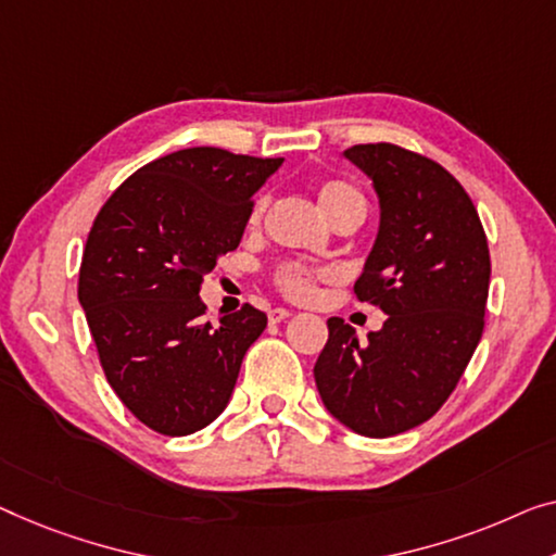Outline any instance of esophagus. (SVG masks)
Returning <instances> with one entry per match:
<instances>
[{"label": "esophagus", "instance_id": "34e87169", "mask_svg": "<svg viewBox=\"0 0 556 556\" xmlns=\"http://www.w3.org/2000/svg\"><path fill=\"white\" fill-rule=\"evenodd\" d=\"M289 317H292V312L281 309V306H275V309H269V325H279V321H285Z\"/></svg>", "mask_w": 556, "mask_h": 556}]
</instances>
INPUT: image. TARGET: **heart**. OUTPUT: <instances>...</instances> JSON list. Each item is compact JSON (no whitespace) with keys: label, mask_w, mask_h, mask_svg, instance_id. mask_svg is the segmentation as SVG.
I'll return each mask as SVG.
<instances>
[{"label":"heart","mask_w":556,"mask_h":556,"mask_svg":"<svg viewBox=\"0 0 556 556\" xmlns=\"http://www.w3.org/2000/svg\"><path fill=\"white\" fill-rule=\"evenodd\" d=\"M317 199H319V206L325 210V214L331 222H334L337 217H342V214H346V212L364 210L362 192L344 179L321 181V185L317 187ZM262 212H264V199L256 202L252 219L254 222L260 219ZM275 281H277L279 292L294 302L312 300L314 289H317V275H314L312 269L302 267V264H281V267L275 271Z\"/></svg>","instance_id":"1"}]
</instances>
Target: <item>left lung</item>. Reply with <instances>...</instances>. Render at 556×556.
Returning <instances> with one entry per match:
<instances>
[{"mask_svg":"<svg viewBox=\"0 0 556 556\" xmlns=\"http://www.w3.org/2000/svg\"><path fill=\"white\" fill-rule=\"evenodd\" d=\"M344 156L379 197V231L354 294L387 321L359 344L344 319H327L314 382L331 417L384 439L437 414L467 369L484 331L490 247L477 206L442 164L387 142Z\"/></svg>","mask_w":556,"mask_h":556,"instance_id":"8db88e82","label":"left lung"}]
</instances>
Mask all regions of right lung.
Listing matches in <instances>:
<instances>
[{
	"mask_svg": "<svg viewBox=\"0 0 556 556\" xmlns=\"http://www.w3.org/2000/svg\"><path fill=\"white\" fill-rule=\"evenodd\" d=\"M277 160L217 147L144 164L99 210L79 267V304L106 382L154 432L185 437L229 404L239 367L267 327L244 304L204 321V275L242 242L252 197Z\"/></svg>",
	"mask_w": 556,
	"mask_h": 556,
	"instance_id": "1",
	"label": "right lung"
}]
</instances>
